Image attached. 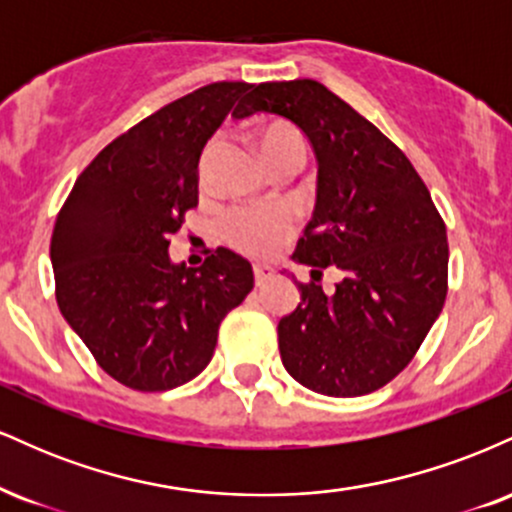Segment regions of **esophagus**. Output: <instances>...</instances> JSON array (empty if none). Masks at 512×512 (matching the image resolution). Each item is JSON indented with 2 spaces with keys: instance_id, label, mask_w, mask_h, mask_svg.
<instances>
[{
  "instance_id": "obj_1",
  "label": "esophagus",
  "mask_w": 512,
  "mask_h": 512,
  "mask_svg": "<svg viewBox=\"0 0 512 512\" xmlns=\"http://www.w3.org/2000/svg\"><path fill=\"white\" fill-rule=\"evenodd\" d=\"M252 274H255V284L264 286L274 276V269L267 267V264H255V267H252Z\"/></svg>"
}]
</instances>
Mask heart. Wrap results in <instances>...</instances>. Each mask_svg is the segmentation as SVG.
Returning <instances> with one entry per match:
<instances>
[{"label": "heart", "mask_w": 512, "mask_h": 512, "mask_svg": "<svg viewBox=\"0 0 512 512\" xmlns=\"http://www.w3.org/2000/svg\"><path fill=\"white\" fill-rule=\"evenodd\" d=\"M286 149H301L303 137L293 127L274 125L262 134L264 158ZM296 231V219L284 207H240L226 216L221 223V238L233 250L250 257H269L286 243Z\"/></svg>", "instance_id": "heart-1"}]
</instances>
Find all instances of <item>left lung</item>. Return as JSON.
Returning <instances> with one entry per match:
<instances>
[{
    "instance_id": "8db88e82",
    "label": "left lung",
    "mask_w": 512,
    "mask_h": 512,
    "mask_svg": "<svg viewBox=\"0 0 512 512\" xmlns=\"http://www.w3.org/2000/svg\"><path fill=\"white\" fill-rule=\"evenodd\" d=\"M286 117L317 158L313 219L293 260L313 267L301 303L279 320L291 378L330 397L380 390L409 366L448 296V238L409 158L313 79L252 86L240 117ZM327 266L343 281L322 292Z\"/></svg>"
}]
</instances>
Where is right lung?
I'll use <instances>...</instances> for the list:
<instances>
[{
	"label": "right lung",
	"mask_w": 512,
	"mask_h": 512,
	"mask_svg": "<svg viewBox=\"0 0 512 512\" xmlns=\"http://www.w3.org/2000/svg\"><path fill=\"white\" fill-rule=\"evenodd\" d=\"M250 88L216 81L163 105L88 163L57 214V305L98 366L132 390L197 378L221 320L255 284L250 262L233 250L216 248L202 267L168 255V238L197 207L204 144Z\"/></svg>",
	"instance_id": "1"
}]
</instances>
